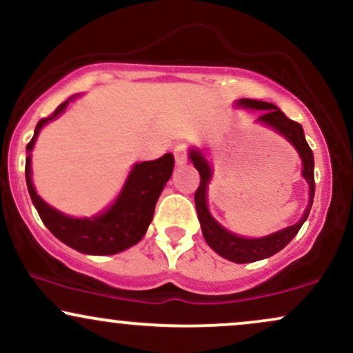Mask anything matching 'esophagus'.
Segmentation results:
<instances>
[{"label":"esophagus","mask_w":353,"mask_h":353,"mask_svg":"<svg viewBox=\"0 0 353 353\" xmlns=\"http://www.w3.org/2000/svg\"><path fill=\"white\" fill-rule=\"evenodd\" d=\"M188 144H179L174 149V159H176L177 165H182L188 161Z\"/></svg>","instance_id":"1"}]
</instances>
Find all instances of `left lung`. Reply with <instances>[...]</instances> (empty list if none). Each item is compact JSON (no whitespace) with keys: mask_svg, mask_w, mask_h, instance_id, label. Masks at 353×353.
I'll list each match as a JSON object with an SVG mask.
<instances>
[{"mask_svg":"<svg viewBox=\"0 0 353 353\" xmlns=\"http://www.w3.org/2000/svg\"><path fill=\"white\" fill-rule=\"evenodd\" d=\"M239 103L245 108L252 109H261L262 112L259 116L257 121L261 123L269 124L270 128H274L275 131L281 132L282 136H285L290 143L294 144V148L297 149L299 154L302 157L303 171L302 176L305 177L307 182L310 185V199L309 205H307L303 217L297 224L290 225V228L279 230V232L270 234V236L262 237V239H244L234 236L225 230L224 228L217 224L214 221L212 216L209 214L208 204H205V190H208V184L210 179V168L205 163V159L202 157L201 152L190 151V159H192L194 165L201 174V184L197 188L196 194H194V201H196V209H197V217H199L202 234H204L205 242L212 247L219 255H222L228 261L236 262V264H247V262H255L261 261V259L270 257V255L277 254L279 250H282L283 247L289 244L292 239L297 236V232L301 230L302 224L305 222V219L309 217V212L312 209V202H314V194H315V179H314V154L312 149L307 144L305 136H303L302 125L295 121L289 119L283 112L272 103H265V101H257V99H241Z\"/></svg>","mask_w":353,"mask_h":353,"instance_id":"8db88e82","label":"left lung"}]
</instances>
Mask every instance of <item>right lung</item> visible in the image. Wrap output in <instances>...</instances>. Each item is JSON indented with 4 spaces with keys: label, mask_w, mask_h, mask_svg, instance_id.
I'll return each mask as SVG.
<instances>
[{
    "label": "right lung",
    "mask_w": 353,
    "mask_h": 353,
    "mask_svg": "<svg viewBox=\"0 0 353 353\" xmlns=\"http://www.w3.org/2000/svg\"><path fill=\"white\" fill-rule=\"evenodd\" d=\"M66 103L59 104L54 112L39 119L36 124L34 136L26 145L31 151L34 145L39 129L48 121L54 119L66 108ZM174 169L172 154H164L156 161H145L136 164L129 174L123 192L112 204V208L94 219H72L50 208L41 197L36 194L31 182L30 156L26 157V184L31 201H33L39 217L54 237L72 247L78 252L94 255H111L129 249L144 237L148 225L151 224L154 208L163 192L165 182L169 181Z\"/></svg>",
    "instance_id": "add662e5"
}]
</instances>
